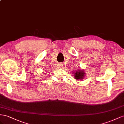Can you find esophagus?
Returning a JSON list of instances; mask_svg holds the SVG:
<instances>
[{
	"instance_id": "1",
	"label": "esophagus",
	"mask_w": 124,
	"mask_h": 124,
	"mask_svg": "<svg viewBox=\"0 0 124 124\" xmlns=\"http://www.w3.org/2000/svg\"><path fill=\"white\" fill-rule=\"evenodd\" d=\"M59 66H60V68H62L63 65H62V64H60V65H59Z\"/></svg>"
}]
</instances>
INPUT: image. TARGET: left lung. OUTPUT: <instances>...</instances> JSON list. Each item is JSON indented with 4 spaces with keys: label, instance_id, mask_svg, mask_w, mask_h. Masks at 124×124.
<instances>
[{
    "label": "left lung",
    "instance_id": "left-lung-1",
    "mask_svg": "<svg viewBox=\"0 0 124 124\" xmlns=\"http://www.w3.org/2000/svg\"><path fill=\"white\" fill-rule=\"evenodd\" d=\"M79 70L78 71L77 70V71H76V72H74L75 73V74H74V77H75V78L77 80L78 79L82 80L84 77L85 73L83 72V70Z\"/></svg>",
    "mask_w": 124,
    "mask_h": 124
}]
</instances>
